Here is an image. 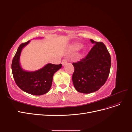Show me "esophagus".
Wrapping results in <instances>:
<instances>
[{"label":"esophagus","mask_w":132,"mask_h":132,"mask_svg":"<svg viewBox=\"0 0 132 132\" xmlns=\"http://www.w3.org/2000/svg\"><path fill=\"white\" fill-rule=\"evenodd\" d=\"M67 63H68V61H67V59H63V61H62V65H63V66H65L67 64Z\"/></svg>","instance_id":"obj_1"}]
</instances>
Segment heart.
Instances as JSON below:
<instances>
[{"label": "heart", "instance_id": "b5f03b06", "mask_svg": "<svg viewBox=\"0 0 132 132\" xmlns=\"http://www.w3.org/2000/svg\"><path fill=\"white\" fill-rule=\"evenodd\" d=\"M82 47V46L81 45H77L75 47V49L77 50H79L80 49H81V48Z\"/></svg>", "mask_w": 132, "mask_h": 132}]
</instances>
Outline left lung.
Listing matches in <instances>:
<instances>
[{
	"label": "left lung",
	"mask_w": 132,
	"mask_h": 132,
	"mask_svg": "<svg viewBox=\"0 0 132 132\" xmlns=\"http://www.w3.org/2000/svg\"><path fill=\"white\" fill-rule=\"evenodd\" d=\"M94 46L86 57L73 63L72 80L77 91L89 94L97 91L105 84L110 71L111 59L106 46L90 39Z\"/></svg>",
	"instance_id": "obj_1"
}]
</instances>
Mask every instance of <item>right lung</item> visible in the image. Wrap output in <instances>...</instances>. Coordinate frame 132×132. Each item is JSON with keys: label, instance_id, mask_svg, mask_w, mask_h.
I'll list each match as a JSON object with an SVG mask.
<instances>
[{"label": "right lung", "instance_id": "obj_1", "mask_svg": "<svg viewBox=\"0 0 132 132\" xmlns=\"http://www.w3.org/2000/svg\"><path fill=\"white\" fill-rule=\"evenodd\" d=\"M30 41L21 44L18 47L12 61V73L14 80L20 89L31 95H42L50 90L53 75L61 68L62 64L55 65L48 63L42 68L34 71L23 70L20 64V57L22 48Z\"/></svg>", "mask_w": 132, "mask_h": 132}]
</instances>
